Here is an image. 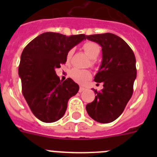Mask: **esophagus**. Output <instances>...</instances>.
I'll list each match as a JSON object with an SVG mask.
<instances>
[{
  "instance_id": "34e87169",
  "label": "esophagus",
  "mask_w": 157,
  "mask_h": 157,
  "mask_svg": "<svg viewBox=\"0 0 157 157\" xmlns=\"http://www.w3.org/2000/svg\"><path fill=\"white\" fill-rule=\"evenodd\" d=\"M84 90H86V89L84 88V87H80L79 90L78 91H79V93H82V92H83Z\"/></svg>"
}]
</instances>
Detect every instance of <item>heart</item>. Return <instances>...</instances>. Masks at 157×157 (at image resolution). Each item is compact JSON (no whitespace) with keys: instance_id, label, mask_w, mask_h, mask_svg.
I'll return each instance as SVG.
<instances>
[{"instance_id":"1","label":"heart","mask_w":157,"mask_h":157,"mask_svg":"<svg viewBox=\"0 0 157 157\" xmlns=\"http://www.w3.org/2000/svg\"><path fill=\"white\" fill-rule=\"evenodd\" d=\"M82 49L87 56L90 58V65L94 66L95 64V60L94 59L98 58L100 52H101L100 45H98V43L94 42V41H87L82 45ZM73 53H74V49L73 48L70 49L67 52L66 56L67 63H69L71 61ZM69 76H70L72 80H74L76 82L79 83V84H84L92 78V74L89 70L72 68L69 71Z\"/></svg>"}]
</instances>
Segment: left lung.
<instances>
[{"mask_svg": "<svg viewBox=\"0 0 157 157\" xmlns=\"http://www.w3.org/2000/svg\"><path fill=\"white\" fill-rule=\"evenodd\" d=\"M86 38L102 47V63L94 81L104 88L95 92V99L86 106L89 116L95 121L109 123L123 113L133 94L137 76L136 59L124 40L116 34L87 35Z\"/></svg>", "mask_w": 157, "mask_h": 157, "instance_id": "left-lung-1", "label": "left lung"}]
</instances>
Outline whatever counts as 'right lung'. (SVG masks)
<instances>
[{"instance_id":"1","label":"right lung","mask_w":157,"mask_h":157,"mask_svg":"<svg viewBox=\"0 0 157 157\" xmlns=\"http://www.w3.org/2000/svg\"><path fill=\"white\" fill-rule=\"evenodd\" d=\"M86 38L85 34L46 32L23 49L19 66L22 92L33 114L41 121L53 123L63 117L68 100L79 90L70 78L59 79L55 70L66 63L71 48Z\"/></svg>"}]
</instances>
